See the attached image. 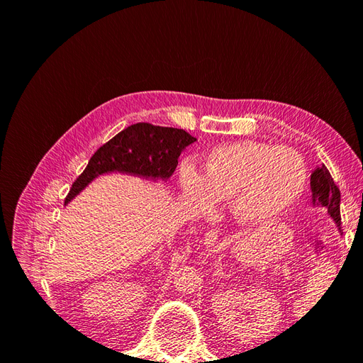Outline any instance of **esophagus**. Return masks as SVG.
Returning <instances> with one entry per match:
<instances>
[{"mask_svg":"<svg viewBox=\"0 0 363 363\" xmlns=\"http://www.w3.org/2000/svg\"><path fill=\"white\" fill-rule=\"evenodd\" d=\"M216 242H218V233L212 232V230H211V232H207L206 236H204V245L207 248H212V247L216 245Z\"/></svg>","mask_w":363,"mask_h":363,"instance_id":"1","label":"esophagus"}]
</instances>
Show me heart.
I'll list each match as a JSON object with an SVG mask.
<instances>
[{
    "instance_id": "heart-1",
    "label": "heart",
    "mask_w": 363,
    "mask_h": 363,
    "mask_svg": "<svg viewBox=\"0 0 363 363\" xmlns=\"http://www.w3.org/2000/svg\"><path fill=\"white\" fill-rule=\"evenodd\" d=\"M307 182L306 162L288 147L262 140H238L207 152L201 172L180 171V184L200 212L215 208L230 196V212L238 223L265 225L288 213L300 200Z\"/></svg>"
}]
</instances>
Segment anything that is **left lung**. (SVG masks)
Listing matches in <instances>:
<instances>
[{"label": "left lung", "mask_w": 363, "mask_h": 363, "mask_svg": "<svg viewBox=\"0 0 363 363\" xmlns=\"http://www.w3.org/2000/svg\"><path fill=\"white\" fill-rule=\"evenodd\" d=\"M312 206L324 207L340 232V192L328 169L321 164L311 174Z\"/></svg>", "instance_id": "left-lung-1"}]
</instances>
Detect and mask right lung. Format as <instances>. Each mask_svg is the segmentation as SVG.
<instances>
[{"label":"right lung","mask_w":363,"mask_h":363,"mask_svg":"<svg viewBox=\"0 0 363 363\" xmlns=\"http://www.w3.org/2000/svg\"><path fill=\"white\" fill-rule=\"evenodd\" d=\"M195 140L182 128L145 123L130 125L95 151L86 169L74 182L65 206L100 175L125 174L150 182L169 180L182 151Z\"/></svg>","instance_id":"add662e5"}]
</instances>
